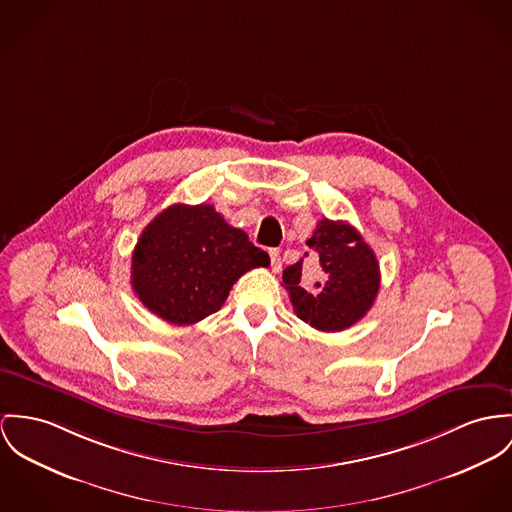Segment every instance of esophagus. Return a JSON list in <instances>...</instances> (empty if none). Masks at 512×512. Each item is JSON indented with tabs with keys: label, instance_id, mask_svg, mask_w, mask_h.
Here are the masks:
<instances>
[{
	"label": "esophagus",
	"instance_id": "esophagus-1",
	"mask_svg": "<svg viewBox=\"0 0 512 512\" xmlns=\"http://www.w3.org/2000/svg\"><path fill=\"white\" fill-rule=\"evenodd\" d=\"M269 257H271V269L278 273L282 263H280V251L278 249H269Z\"/></svg>",
	"mask_w": 512,
	"mask_h": 512
}]
</instances>
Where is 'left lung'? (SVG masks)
<instances>
[{
    "mask_svg": "<svg viewBox=\"0 0 512 512\" xmlns=\"http://www.w3.org/2000/svg\"><path fill=\"white\" fill-rule=\"evenodd\" d=\"M306 245L310 253L304 257L312 255L308 271L300 259L282 273L294 312L319 331H343L362 319L378 296V259L356 228L327 218Z\"/></svg>",
    "mask_w": 512,
    "mask_h": 512,
    "instance_id": "1",
    "label": "left lung"
}]
</instances>
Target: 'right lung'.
Here are the masks:
<instances>
[{"instance_id": "1", "label": "right lung", "mask_w": 512, "mask_h": 512, "mask_svg": "<svg viewBox=\"0 0 512 512\" xmlns=\"http://www.w3.org/2000/svg\"><path fill=\"white\" fill-rule=\"evenodd\" d=\"M269 263V255L212 204H173L144 228L130 282L150 312L191 325L222 308L239 276Z\"/></svg>"}]
</instances>
